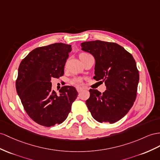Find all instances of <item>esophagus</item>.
Here are the masks:
<instances>
[{"instance_id":"34e87169","label":"esophagus","mask_w":160,"mask_h":160,"mask_svg":"<svg viewBox=\"0 0 160 160\" xmlns=\"http://www.w3.org/2000/svg\"><path fill=\"white\" fill-rule=\"evenodd\" d=\"M83 88H82V87H76V90H77V91L78 92H80L81 91H83Z\"/></svg>"}]
</instances>
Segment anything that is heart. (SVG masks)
<instances>
[{
    "label": "heart",
    "instance_id": "1",
    "mask_svg": "<svg viewBox=\"0 0 160 160\" xmlns=\"http://www.w3.org/2000/svg\"><path fill=\"white\" fill-rule=\"evenodd\" d=\"M84 54H86V53H82V54H81L80 55H84ZM72 82H73V83H74V84H81V82H82V79H81V78H75L74 80H73Z\"/></svg>",
    "mask_w": 160,
    "mask_h": 160
}]
</instances>
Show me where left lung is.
I'll return each instance as SVG.
<instances>
[{
	"label": "left lung",
	"mask_w": 160,
	"mask_h": 160,
	"mask_svg": "<svg viewBox=\"0 0 160 160\" xmlns=\"http://www.w3.org/2000/svg\"><path fill=\"white\" fill-rule=\"evenodd\" d=\"M81 47L95 57L93 78L105 82L107 89L102 94L90 89L86 104L97 122L115 123L126 116L136 99L139 73L135 60L114 42L88 41L81 43Z\"/></svg>",
	"instance_id": "left-lung-1"
}]
</instances>
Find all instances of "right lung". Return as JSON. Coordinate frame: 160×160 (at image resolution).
I'll return each mask as SVG.
<instances>
[{"label":"right lung","mask_w":160,"mask_h":160,"mask_svg":"<svg viewBox=\"0 0 160 160\" xmlns=\"http://www.w3.org/2000/svg\"><path fill=\"white\" fill-rule=\"evenodd\" d=\"M71 51L69 44H52L34 49L20 63L16 90L28 115L40 125L61 124L78 97L76 89L70 86L61 87L57 95L51 82V78L63 75Z\"/></svg>","instance_id":"add662e5"}]
</instances>
